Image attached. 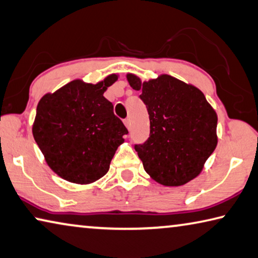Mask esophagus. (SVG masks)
<instances>
[{
	"mask_svg": "<svg viewBox=\"0 0 258 258\" xmlns=\"http://www.w3.org/2000/svg\"><path fill=\"white\" fill-rule=\"evenodd\" d=\"M124 124H125V126H126V127H127L128 130L131 128V121H130L128 118H127V119L124 120Z\"/></svg>",
	"mask_w": 258,
	"mask_h": 258,
	"instance_id": "obj_1",
	"label": "esophagus"
}]
</instances>
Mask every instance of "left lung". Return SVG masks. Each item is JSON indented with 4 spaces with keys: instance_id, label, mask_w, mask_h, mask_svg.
<instances>
[{
    "instance_id": "left-lung-1",
    "label": "left lung",
    "mask_w": 258,
    "mask_h": 258,
    "mask_svg": "<svg viewBox=\"0 0 258 258\" xmlns=\"http://www.w3.org/2000/svg\"><path fill=\"white\" fill-rule=\"evenodd\" d=\"M131 87L141 91L148 110L150 136L136 145L144 169L164 186H181L201 173L217 146V113L195 86L169 75L141 81L126 76Z\"/></svg>"
}]
</instances>
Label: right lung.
<instances>
[{"label": "right lung", "instance_id": "obj_1", "mask_svg": "<svg viewBox=\"0 0 258 258\" xmlns=\"http://www.w3.org/2000/svg\"><path fill=\"white\" fill-rule=\"evenodd\" d=\"M118 75L95 85L77 79L39 101L33 137L49 167L64 180L87 185L108 172L127 128L103 96Z\"/></svg>", "mask_w": 258, "mask_h": 258}]
</instances>
